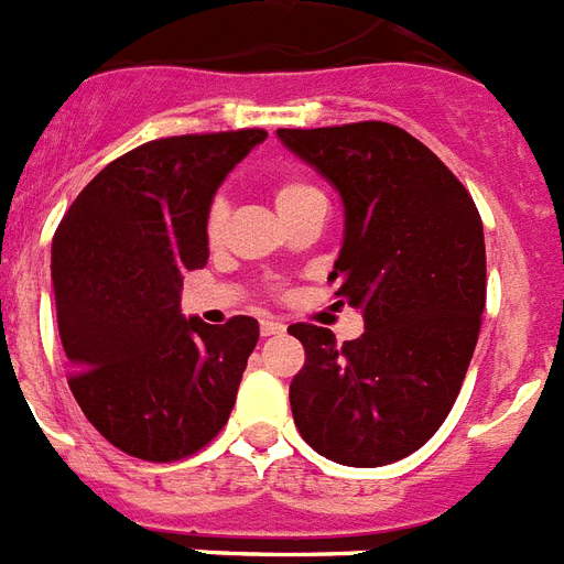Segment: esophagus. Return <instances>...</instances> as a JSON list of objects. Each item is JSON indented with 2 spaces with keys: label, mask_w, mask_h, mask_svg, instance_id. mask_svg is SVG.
<instances>
[{
  "label": "esophagus",
  "mask_w": 564,
  "mask_h": 564,
  "mask_svg": "<svg viewBox=\"0 0 564 564\" xmlns=\"http://www.w3.org/2000/svg\"><path fill=\"white\" fill-rule=\"evenodd\" d=\"M283 333H286V327H283L281 322H272V318H267V322H260V336L272 338V336H283Z\"/></svg>",
  "instance_id": "esophagus-1"
}]
</instances>
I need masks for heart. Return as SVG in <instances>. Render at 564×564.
<instances>
[{
    "mask_svg": "<svg viewBox=\"0 0 564 564\" xmlns=\"http://www.w3.org/2000/svg\"><path fill=\"white\" fill-rule=\"evenodd\" d=\"M315 194H322V191L310 185V182H304V178H283V182L274 185V205H278V214H283L286 208H292V205H297L301 199ZM223 223H226V205L217 199V203L208 208V223H205L208 240H217L219 231H223Z\"/></svg>",
    "mask_w": 564,
    "mask_h": 564,
    "instance_id": "heart-1",
    "label": "heart"
}]
</instances>
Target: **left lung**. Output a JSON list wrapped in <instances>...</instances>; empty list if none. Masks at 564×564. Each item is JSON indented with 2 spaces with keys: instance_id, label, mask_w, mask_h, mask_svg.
<instances>
[{
  "instance_id": "8db88e82",
  "label": "left lung",
  "mask_w": 564,
  "mask_h": 564,
  "mask_svg": "<svg viewBox=\"0 0 564 564\" xmlns=\"http://www.w3.org/2000/svg\"><path fill=\"white\" fill-rule=\"evenodd\" d=\"M278 139L345 203L329 281L336 304L365 318L345 345L324 327L292 324L306 354L290 386L292 416L336 464H393L441 429L473 361L487 304L480 214L455 173L393 123L278 130Z\"/></svg>"
}]
</instances>
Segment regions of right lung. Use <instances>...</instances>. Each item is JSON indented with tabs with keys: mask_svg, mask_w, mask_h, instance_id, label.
I'll return each mask as SVG.
<instances>
[{
	"mask_svg": "<svg viewBox=\"0 0 564 564\" xmlns=\"http://www.w3.org/2000/svg\"><path fill=\"white\" fill-rule=\"evenodd\" d=\"M263 130L155 139L77 194L52 242L68 388L112 446L167 464L228 423L260 327L178 310L182 272L208 263V208Z\"/></svg>",
	"mask_w": 564,
	"mask_h": 564,
	"instance_id": "1",
	"label": "right lung"
}]
</instances>
